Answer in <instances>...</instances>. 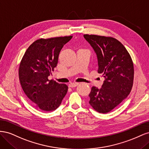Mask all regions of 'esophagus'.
<instances>
[{
    "label": "esophagus",
    "mask_w": 149,
    "mask_h": 149,
    "mask_svg": "<svg viewBox=\"0 0 149 149\" xmlns=\"http://www.w3.org/2000/svg\"><path fill=\"white\" fill-rule=\"evenodd\" d=\"M78 84H79V83H72L69 84V86L70 88H74L76 86H77Z\"/></svg>",
    "instance_id": "1"
}]
</instances>
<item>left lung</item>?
I'll use <instances>...</instances> for the list:
<instances>
[{
  "label": "left lung",
  "instance_id": "left-lung-1",
  "mask_svg": "<svg viewBox=\"0 0 149 149\" xmlns=\"http://www.w3.org/2000/svg\"><path fill=\"white\" fill-rule=\"evenodd\" d=\"M95 52L99 73L104 81L100 89L93 86L89 104L100 113H107L128 96L134 81V64L129 52L118 40L111 37L84 35Z\"/></svg>",
  "mask_w": 149,
  "mask_h": 149
}]
</instances>
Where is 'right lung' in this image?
Listing matches in <instances>:
<instances>
[{
    "mask_svg": "<svg viewBox=\"0 0 149 149\" xmlns=\"http://www.w3.org/2000/svg\"><path fill=\"white\" fill-rule=\"evenodd\" d=\"M73 36L35 41L26 49L21 60L19 76L26 96L39 109L44 111L55 110L61 104L68 87L48 76L58 64L61 48Z\"/></svg>",
    "mask_w": 149,
    "mask_h": 149,
    "instance_id": "obj_1",
    "label": "right lung"
}]
</instances>
